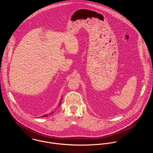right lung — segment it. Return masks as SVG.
Instances as JSON below:
<instances>
[{"label": "right lung", "mask_w": 153, "mask_h": 153, "mask_svg": "<svg viewBox=\"0 0 153 153\" xmlns=\"http://www.w3.org/2000/svg\"><path fill=\"white\" fill-rule=\"evenodd\" d=\"M62 99H63V97H62V99H61V101H60V104H59V105H60V104H61V102H62ZM54 112H52V113H51V114H46V115H44V116H41L40 117H47L48 116H49V115H50V114H52V113H53Z\"/></svg>", "instance_id": "add662e5"}]
</instances>
